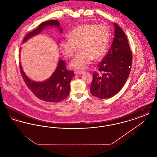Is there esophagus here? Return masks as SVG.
Listing matches in <instances>:
<instances>
[{
    "label": "esophagus",
    "mask_w": 157,
    "mask_h": 157,
    "mask_svg": "<svg viewBox=\"0 0 157 157\" xmlns=\"http://www.w3.org/2000/svg\"><path fill=\"white\" fill-rule=\"evenodd\" d=\"M84 73V72L83 71H75V75H81V74H83Z\"/></svg>",
    "instance_id": "1"
}]
</instances>
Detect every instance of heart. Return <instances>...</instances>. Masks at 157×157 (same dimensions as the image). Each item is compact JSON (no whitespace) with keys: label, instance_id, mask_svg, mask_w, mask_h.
Returning a JSON list of instances; mask_svg holds the SVG:
<instances>
[{"label":"heart","instance_id":"b5f03b06","mask_svg":"<svg viewBox=\"0 0 157 157\" xmlns=\"http://www.w3.org/2000/svg\"><path fill=\"white\" fill-rule=\"evenodd\" d=\"M68 39L60 41L59 48L63 55L71 58L80 50L69 63L76 70H84L92 59L101 58L107 50L110 33L105 25L83 24L76 26L67 34Z\"/></svg>","mask_w":157,"mask_h":157}]
</instances>
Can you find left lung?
<instances>
[{"label": "left lung", "mask_w": 157, "mask_h": 157, "mask_svg": "<svg viewBox=\"0 0 157 157\" xmlns=\"http://www.w3.org/2000/svg\"><path fill=\"white\" fill-rule=\"evenodd\" d=\"M115 27L114 38L108 53L98 65L90 86L92 95L107 99L115 95L124 86L129 76L132 56L127 36L120 26Z\"/></svg>", "instance_id": "obj_1"}]
</instances>
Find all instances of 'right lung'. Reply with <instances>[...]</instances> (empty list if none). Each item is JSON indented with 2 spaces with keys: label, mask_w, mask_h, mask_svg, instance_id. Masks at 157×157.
<instances>
[{
  "label": "right lung",
  "mask_w": 157,
  "mask_h": 157,
  "mask_svg": "<svg viewBox=\"0 0 157 157\" xmlns=\"http://www.w3.org/2000/svg\"><path fill=\"white\" fill-rule=\"evenodd\" d=\"M48 26L56 27L61 33L62 32L58 21H46L42 23L36 29L28 33L23 42L24 43L31 37L37 35ZM19 63L21 72L26 85L39 99L49 102H58L69 95L70 83L74 76V72L67 69L66 63L63 60L59 59L57 67L52 75L48 79L42 82L35 81L30 79L24 72L21 63Z\"/></svg>",
  "instance_id": "right-lung-1"
}]
</instances>
